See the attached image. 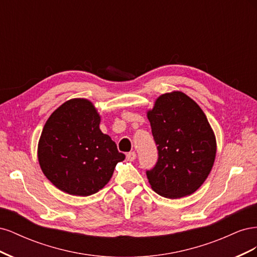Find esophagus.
I'll use <instances>...</instances> for the list:
<instances>
[{
  "label": "esophagus",
  "mask_w": 257,
  "mask_h": 257,
  "mask_svg": "<svg viewBox=\"0 0 257 257\" xmlns=\"http://www.w3.org/2000/svg\"><path fill=\"white\" fill-rule=\"evenodd\" d=\"M136 159V153L133 151V152H128L127 154H126V160L128 161V162H133L134 160Z\"/></svg>",
  "instance_id": "obj_1"
}]
</instances>
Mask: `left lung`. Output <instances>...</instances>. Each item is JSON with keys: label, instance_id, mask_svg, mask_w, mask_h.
<instances>
[{"label": "left lung", "instance_id": "1", "mask_svg": "<svg viewBox=\"0 0 257 257\" xmlns=\"http://www.w3.org/2000/svg\"><path fill=\"white\" fill-rule=\"evenodd\" d=\"M158 146L155 166L147 170L154 192L166 198L191 195L213 166L216 142L201 108L179 91L165 93L147 113Z\"/></svg>", "mask_w": 257, "mask_h": 257}]
</instances>
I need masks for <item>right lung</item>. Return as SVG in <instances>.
<instances>
[{
	"label": "right lung",
	"mask_w": 257,
	"mask_h": 257,
	"mask_svg": "<svg viewBox=\"0 0 257 257\" xmlns=\"http://www.w3.org/2000/svg\"><path fill=\"white\" fill-rule=\"evenodd\" d=\"M100 116L88 99L73 98L54 110L38 142L44 175L61 191L76 196L95 194L125 159L99 130Z\"/></svg>",
	"instance_id": "1"
}]
</instances>
